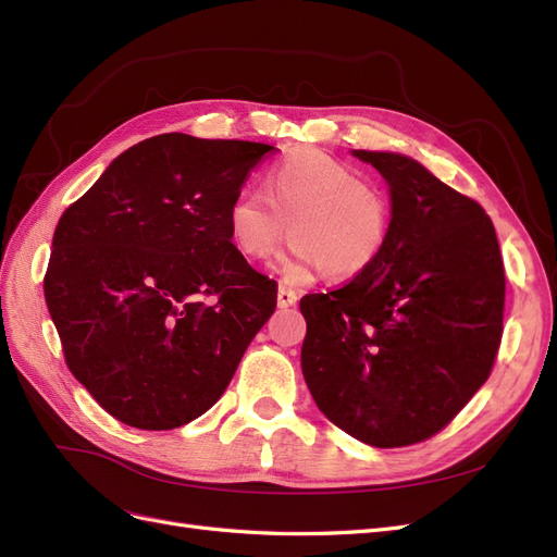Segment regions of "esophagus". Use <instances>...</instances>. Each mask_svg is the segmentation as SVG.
I'll use <instances>...</instances> for the list:
<instances>
[{
  "label": "esophagus",
  "mask_w": 557,
  "mask_h": 557,
  "mask_svg": "<svg viewBox=\"0 0 557 557\" xmlns=\"http://www.w3.org/2000/svg\"><path fill=\"white\" fill-rule=\"evenodd\" d=\"M297 301V293L295 290H290V288H285V285L281 283L278 285V297H276V305L281 307V309H288V307H293Z\"/></svg>",
  "instance_id": "obj_1"
}]
</instances>
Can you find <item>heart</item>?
Returning <instances> with one entry per match:
<instances>
[{
	"label": "heart",
	"mask_w": 557,
	"mask_h": 557,
	"mask_svg": "<svg viewBox=\"0 0 557 557\" xmlns=\"http://www.w3.org/2000/svg\"><path fill=\"white\" fill-rule=\"evenodd\" d=\"M290 218L293 242L278 269L301 281L315 269L356 278L372 267L391 237V201L352 166L318 148H297L264 176V193L244 188L227 207L232 242L248 258L276 250Z\"/></svg>",
	"instance_id": "1"
}]
</instances>
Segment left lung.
I'll return each mask as SVG.
<instances>
[{"label": "left lung", "instance_id": "8db88e82", "mask_svg": "<svg viewBox=\"0 0 557 557\" xmlns=\"http://www.w3.org/2000/svg\"><path fill=\"white\" fill-rule=\"evenodd\" d=\"M391 188V237L344 288L301 297V374L336 428L376 448L446 428L491 376L504 264L485 211L387 150H352Z\"/></svg>", "mask_w": 557, "mask_h": 557}]
</instances>
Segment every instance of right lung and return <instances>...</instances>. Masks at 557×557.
Segmentation results:
<instances>
[{
  "instance_id": "right-lung-1",
  "label": "right lung",
  "mask_w": 557,
  "mask_h": 557,
  "mask_svg": "<svg viewBox=\"0 0 557 557\" xmlns=\"http://www.w3.org/2000/svg\"><path fill=\"white\" fill-rule=\"evenodd\" d=\"M274 146L158 134L66 209L44 293L66 367L121 423L174 430L221 399L276 309L227 207Z\"/></svg>"
}]
</instances>
